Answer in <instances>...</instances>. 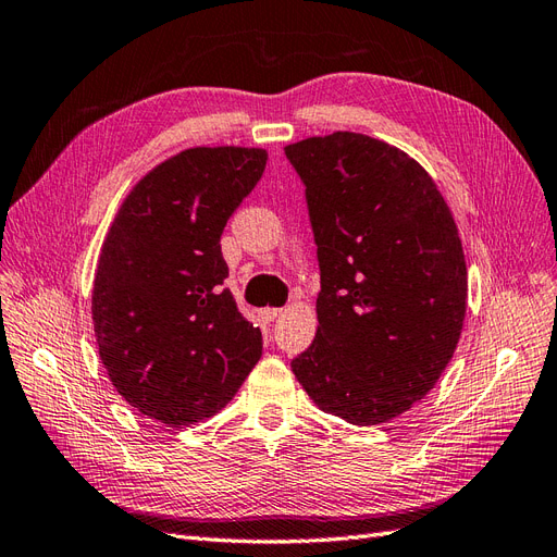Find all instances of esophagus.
Instances as JSON below:
<instances>
[{
	"label": "esophagus",
	"mask_w": 557,
	"mask_h": 557,
	"mask_svg": "<svg viewBox=\"0 0 557 557\" xmlns=\"http://www.w3.org/2000/svg\"><path fill=\"white\" fill-rule=\"evenodd\" d=\"M280 314H282L280 308H263V310H259V317H261L263 322H275Z\"/></svg>",
	"instance_id": "1"
}]
</instances>
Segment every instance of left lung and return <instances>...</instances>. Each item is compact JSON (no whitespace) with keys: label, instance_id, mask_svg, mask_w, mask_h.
Instances as JSON below:
<instances>
[{"label":"left lung","instance_id":"obj_1","mask_svg":"<svg viewBox=\"0 0 557 557\" xmlns=\"http://www.w3.org/2000/svg\"><path fill=\"white\" fill-rule=\"evenodd\" d=\"M284 153L306 184L322 277L320 326L292 371L320 410L389 422L434 389L462 336L453 212L416 158L383 139L338 131Z\"/></svg>","mask_w":557,"mask_h":557}]
</instances>
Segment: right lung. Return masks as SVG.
Returning a JSON list of instances; mask_svg holds the SVG:
<instances>
[{
  "mask_svg": "<svg viewBox=\"0 0 557 557\" xmlns=\"http://www.w3.org/2000/svg\"><path fill=\"white\" fill-rule=\"evenodd\" d=\"M265 149L194 147L149 170L111 221L92 326L116 392L165 426L208 420L261 359V329L224 289L221 233L265 170Z\"/></svg>",
  "mask_w": 557,
  "mask_h": 557,
  "instance_id": "right-lung-1",
  "label": "right lung"
}]
</instances>
